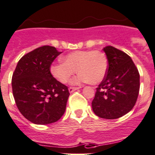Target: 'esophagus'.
<instances>
[{"label": "esophagus", "mask_w": 155, "mask_h": 155, "mask_svg": "<svg viewBox=\"0 0 155 155\" xmlns=\"http://www.w3.org/2000/svg\"><path fill=\"white\" fill-rule=\"evenodd\" d=\"M81 88V87H69V89H68V90H69V92H71V93H72V92H74V91H76V90H78V89H80Z\"/></svg>", "instance_id": "obj_1"}]
</instances>
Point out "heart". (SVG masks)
<instances>
[{"mask_svg": "<svg viewBox=\"0 0 155 155\" xmlns=\"http://www.w3.org/2000/svg\"><path fill=\"white\" fill-rule=\"evenodd\" d=\"M63 61L52 64L50 68L54 78L63 84L69 81L77 69L79 74L72 80L73 84H98L105 78L108 68L107 57L100 51H76L65 55Z\"/></svg>", "mask_w": 155, "mask_h": 155, "instance_id": "1", "label": "heart"}]
</instances>
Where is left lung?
Here are the masks:
<instances>
[{"label":"left lung","mask_w":155,"mask_h":155,"mask_svg":"<svg viewBox=\"0 0 155 155\" xmlns=\"http://www.w3.org/2000/svg\"><path fill=\"white\" fill-rule=\"evenodd\" d=\"M103 50L108 68L105 78L97 87L92 109L101 118L116 119L134 107L140 89V74L127 54L112 46Z\"/></svg>","instance_id":"obj_1"}]
</instances>
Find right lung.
Listing matches in <instances>:
<instances>
[{
    "instance_id": "add662e5",
    "label": "right lung",
    "mask_w": 155,
    "mask_h": 155,
    "mask_svg": "<svg viewBox=\"0 0 155 155\" xmlns=\"http://www.w3.org/2000/svg\"><path fill=\"white\" fill-rule=\"evenodd\" d=\"M60 54L54 47H40L24 55L13 73L11 84L17 107L34 124H51L65 112L70 93L50 71Z\"/></svg>"
}]
</instances>
